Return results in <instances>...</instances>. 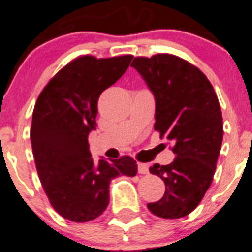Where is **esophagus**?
<instances>
[{"instance_id": "obj_1", "label": "esophagus", "mask_w": 252, "mask_h": 252, "mask_svg": "<svg viewBox=\"0 0 252 252\" xmlns=\"http://www.w3.org/2000/svg\"><path fill=\"white\" fill-rule=\"evenodd\" d=\"M138 171L139 174H143V175L148 174L149 172L148 165H145V163H138Z\"/></svg>"}]
</instances>
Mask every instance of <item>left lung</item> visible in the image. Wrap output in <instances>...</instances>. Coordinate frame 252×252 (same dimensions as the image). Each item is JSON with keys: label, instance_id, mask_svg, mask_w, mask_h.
I'll return each mask as SVG.
<instances>
[{"label": "left lung", "instance_id": "1", "mask_svg": "<svg viewBox=\"0 0 252 252\" xmlns=\"http://www.w3.org/2000/svg\"><path fill=\"white\" fill-rule=\"evenodd\" d=\"M156 101L155 130L172 143L175 159L149 168L163 180L165 194L148 203L152 214L179 219L196 209L211 186L223 141V117L213 85L187 60L170 54L135 58Z\"/></svg>", "mask_w": 252, "mask_h": 252}]
</instances>
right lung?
<instances>
[{"label":"right lung","instance_id":"obj_1","mask_svg":"<svg viewBox=\"0 0 252 252\" xmlns=\"http://www.w3.org/2000/svg\"><path fill=\"white\" fill-rule=\"evenodd\" d=\"M131 59L80 56L50 80L34 105L31 141L39 180L56 213L76 223L104 213L114 178L138 172L136 161L128 156L95 162L89 151L97 99L121 78Z\"/></svg>","mask_w":252,"mask_h":252}]
</instances>
